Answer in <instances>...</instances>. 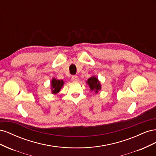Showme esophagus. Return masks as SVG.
<instances>
[{
	"mask_svg": "<svg viewBox=\"0 0 156 156\" xmlns=\"http://www.w3.org/2000/svg\"><path fill=\"white\" fill-rule=\"evenodd\" d=\"M72 81L74 82H77L79 81V77L77 76V75H73L72 77Z\"/></svg>",
	"mask_w": 156,
	"mask_h": 156,
	"instance_id": "esophagus-1",
	"label": "esophagus"
}]
</instances>
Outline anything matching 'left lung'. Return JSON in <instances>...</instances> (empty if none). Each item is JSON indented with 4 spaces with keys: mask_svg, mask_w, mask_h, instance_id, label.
<instances>
[{
    "mask_svg": "<svg viewBox=\"0 0 156 156\" xmlns=\"http://www.w3.org/2000/svg\"><path fill=\"white\" fill-rule=\"evenodd\" d=\"M87 83L90 88L91 90H94L96 93H98L99 90L101 89L100 83L99 82L98 79L95 77H92L89 78L87 81Z\"/></svg>",
    "mask_w": 156,
    "mask_h": 156,
    "instance_id": "left-lung-1",
    "label": "left lung"
}]
</instances>
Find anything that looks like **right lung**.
Here are the masks:
<instances>
[{
	"label": "right lung",
	"mask_w": 156,
	"mask_h": 156,
	"mask_svg": "<svg viewBox=\"0 0 156 156\" xmlns=\"http://www.w3.org/2000/svg\"><path fill=\"white\" fill-rule=\"evenodd\" d=\"M64 84V81L62 80H56L55 79H53L51 81V87H52V93L56 94L58 93L60 88H62Z\"/></svg>",
	"instance_id": "1"
}]
</instances>
